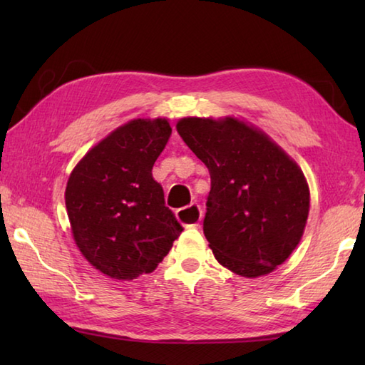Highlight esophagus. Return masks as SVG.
<instances>
[{
	"mask_svg": "<svg viewBox=\"0 0 365 365\" xmlns=\"http://www.w3.org/2000/svg\"><path fill=\"white\" fill-rule=\"evenodd\" d=\"M175 216L183 226L195 227V226H199V221L202 218V208H200V205L197 204H191L188 207L178 208L175 212Z\"/></svg>",
	"mask_w": 365,
	"mask_h": 365,
	"instance_id": "esophagus-1",
	"label": "esophagus"
}]
</instances>
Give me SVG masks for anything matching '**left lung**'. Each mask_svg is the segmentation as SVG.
Instances as JSON below:
<instances>
[{
	"label": "left lung",
	"mask_w": 365,
	"mask_h": 365,
	"mask_svg": "<svg viewBox=\"0 0 365 365\" xmlns=\"http://www.w3.org/2000/svg\"><path fill=\"white\" fill-rule=\"evenodd\" d=\"M177 131L210 173L204 234L216 260L245 277L271 273L306 227L311 196L302 170L235 118H183Z\"/></svg>",
	"instance_id": "left-lung-1"
}]
</instances>
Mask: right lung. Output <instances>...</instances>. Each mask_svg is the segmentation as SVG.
<instances>
[{"mask_svg": "<svg viewBox=\"0 0 365 365\" xmlns=\"http://www.w3.org/2000/svg\"><path fill=\"white\" fill-rule=\"evenodd\" d=\"M170 133L168 119L130 120L92 147L68 177L66 207L75 243L113 279L152 273L183 230L152 177Z\"/></svg>", "mask_w": 365, "mask_h": 365, "instance_id": "1", "label": "right lung"}]
</instances>
